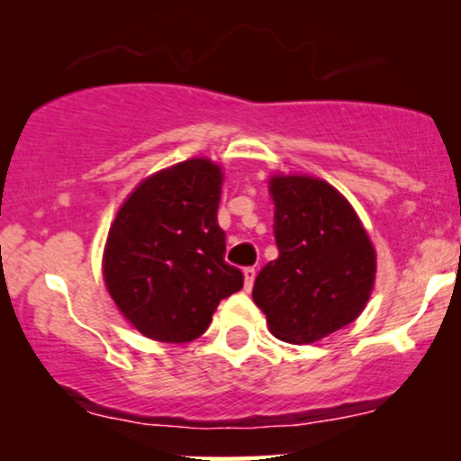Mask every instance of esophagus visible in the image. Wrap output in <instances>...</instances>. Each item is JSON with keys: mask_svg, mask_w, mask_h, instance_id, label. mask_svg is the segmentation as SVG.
<instances>
[{"mask_svg": "<svg viewBox=\"0 0 461 461\" xmlns=\"http://www.w3.org/2000/svg\"><path fill=\"white\" fill-rule=\"evenodd\" d=\"M242 273H245V288L251 290L253 288V282H256V273L258 271L253 267H247Z\"/></svg>", "mask_w": 461, "mask_h": 461, "instance_id": "esophagus-1", "label": "esophagus"}]
</instances>
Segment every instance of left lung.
<instances>
[{
    "instance_id": "obj_1",
    "label": "left lung",
    "mask_w": 461,
    "mask_h": 461,
    "mask_svg": "<svg viewBox=\"0 0 461 461\" xmlns=\"http://www.w3.org/2000/svg\"><path fill=\"white\" fill-rule=\"evenodd\" d=\"M279 258L258 273L253 301L275 338L308 345L353 322L375 282V249L348 201L322 179L273 177Z\"/></svg>"
}]
</instances>
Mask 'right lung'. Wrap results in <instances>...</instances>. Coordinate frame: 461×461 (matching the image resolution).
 Returning a JSON list of instances; mask_svg holds the SVG:
<instances>
[{
    "label": "right lung",
    "mask_w": 461,
    "mask_h": 461,
    "mask_svg": "<svg viewBox=\"0 0 461 461\" xmlns=\"http://www.w3.org/2000/svg\"><path fill=\"white\" fill-rule=\"evenodd\" d=\"M223 173L193 158L147 177L121 205L108 234L104 279L123 316L147 338L190 342L216 305L245 282L225 262L216 221Z\"/></svg>",
    "instance_id": "obj_1"
}]
</instances>
